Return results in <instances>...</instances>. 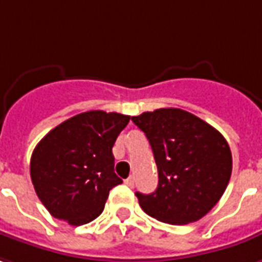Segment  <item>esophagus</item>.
Returning a JSON list of instances; mask_svg holds the SVG:
<instances>
[{
	"instance_id": "34e87169",
	"label": "esophagus",
	"mask_w": 262,
	"mask_h": 262,
	"mask_svg": "<svg viewBox=\"0 0 262 262\" xmlns=\"http://www.w3.org/2000/svg\"><path fill=\"white\" fill-rule=\"evenodd\" d=\"M124 183H126V185H127L129 188H133V186H135V178H133V176L127 178V179L124 181Z\"/></svg>"
}]
</instances>
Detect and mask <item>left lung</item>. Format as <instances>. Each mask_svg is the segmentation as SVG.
I'll use <instances>...</instances> for the list:
<instances>
[{
  "label": "left lung",
  "mask_w": 262,
  "mask_h": 262,
  "mask_svg": "<svg viewBox=\"0 0 262 262\" xmlns=\"http://www.w3.org/2000/svg\"><path fill=\"white\" fill-rule=\"evenodd\" d=\"M132 120L152 146L159 176L154 193L136 192L142 209L172 225L201 220L228 186L232 155L225 138L182 108H158Z\"/></svg>",
  "instance_id": "1"
}]
</instances>
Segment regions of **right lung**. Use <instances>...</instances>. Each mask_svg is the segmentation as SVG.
<instances>
[{"label": "right lung", "mask_w": 262, "mask_h": 262, "mask_svg": "<svg viewBox=\"0 0 262 262\" xmlns=\"http://www.w3.org/2000/svg\"><path fill=\"white\" fill-rule=\"evenodd\" d=\"M129 120L115 112H84L58 124L35 146L30 175L37 196L54 218L83 225L103 212L110 189L122 183L112 147Z\"/></svg>", "instance_id": "1"}]
</instances>
